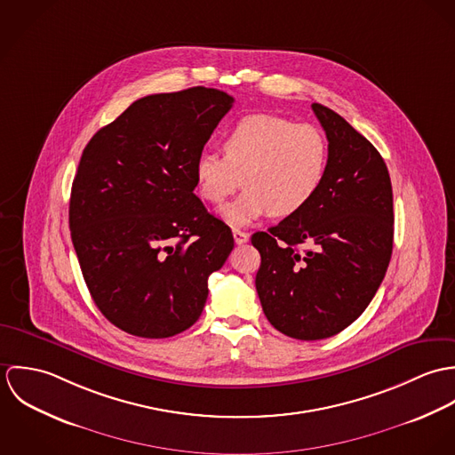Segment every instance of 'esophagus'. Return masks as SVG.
<instances>
[{
	"label": "esophagus",
	"mask_w": 455,
	"mask_h": 455,
	"mask_svg": "<svg viewBox=\"0 0 455 455\" xmlns=\"http://www.w3.org/2000/svg\"><path fill=\"white\" fill-rule=\"evenodd\" d=\"M233 236H235V242H236L238 245H242V243H247V242H249V235H247L245 231L233 229Z\"/></svg>",
	"instance_id": "obj_1"
}]
</instances>
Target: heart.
<instances>
[{
  "label": "heart",
  "mask_w": 455,
  "mask_h": 455,
  "mask_svg": "<svg viewBox=\"0 0 455 455\" xmlns=\"http://www.w3.org/2000/svg\"><path fill=\"white\" fill-rule=\"evenodd\" d=\"M222 152L197 157L196 189L204 201L220 204L243 184L247 191L222 210L233 226H247L267 212L275 217L301 212L319 193L329 159L317 126L269 114L243 117L226 134Z\"/></svg>",
  "instance_id": "heart-1"
}]
</instances>
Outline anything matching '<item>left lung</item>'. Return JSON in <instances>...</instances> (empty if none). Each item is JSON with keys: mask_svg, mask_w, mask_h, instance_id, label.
<instances>
[{"mask_svg": "<svg viewBox=\"0 0 455 455\" xmlns=\"http://www.w3.org/2000/svg\"><path fill=\"white\" fill-rule=\"evenodd\" d=\"M312 108L329 141L324 182L301 212L252 235L266 319L307 341L338 334L366 310L394 240L392 186L380 152L331 108ZM305 243L313 249L301 251Z\"/></svg>", "mask_w": 455, "mask_h": 455, "instance_id": "left-lung-1", "label": "left lung"}]
</instances>
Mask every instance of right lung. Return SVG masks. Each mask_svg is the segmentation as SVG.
Instances as JSON below:
<instances>
[{
    "mask_svg": "<svg viewBox=\"0 0 455 455\" xmlns=\"http://www.w3.org/2000/svg\"><path fill=\"white\" fill-rule=\"evenodd\" d=\"M208 87L136 100L85 145L69 197V231L100 312L140 338H170L199 319L208 276L233 233L195 195V164L231 110Z\"/></svg>",
    "mask_w": 455,
    "mask_h": 455,
    "instance_id": "1",
    "label": "right lung"
}]
</instances>
